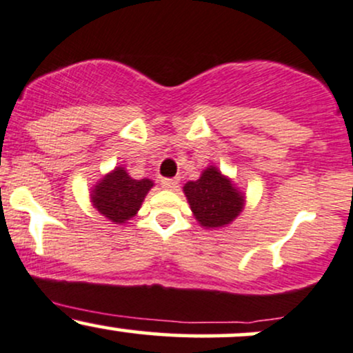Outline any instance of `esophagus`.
Instances as JSON below:
<instances>
[{
	"mask_svg": "<svg viewBox=\"0 0 353 353\" xmlns=\"http://www.w3.org/2000/svg\"><path fill=\"white\" fill-rule=\"evenodd\" d=\"M161 184H163L164 189H176L177 184H179V179H163L161 181Z\"/></svg>",
	"mask_w": 353,
	"mask_h": 353,
	"instance_id": "1",
	"label": "esophagus"
}]
</instances>
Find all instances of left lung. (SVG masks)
<instances>
[{
  "mask_svg": "<svg viewBox=\"0 0 353 353\" xmlns=\"http://www.w3.org/2000/svg\"><path fill=\"white\" fill-rule=\"evenodd\" d=\"M182 190L194 217L204 229L225 228L241 216L245 205V194L217 165H208L199 179L185 182Z\"/></svg>",
  "mask_w": 353,
  "mask_h": 353,
  "instance_id": "left-lung-1",
  "label": "left lung"
}]
</instances>
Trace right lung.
Instances as JSON below:
<instances>
[{
	"instance_id": "right-lung-1",
	"label": "right lung",
	"mask_w": 353,
	"mask_h": 353,
	"mask_svg": "<svg viewBox=\"0 0 353 353\" xmlns=\"http://www.w3.org/2000/svg\"><path fill=\"white\" fill-rule=\"evenodd\" d=\"M152 188L154 182L151 179H132L125 168L117 165L92 185L89 197L92 208L99 214L112 224L123 225L136 216L144 197Z\"/></svg>"
}]
</instances>
